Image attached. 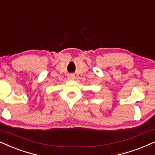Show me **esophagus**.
Segmentation results:
<instances>
[{
  "label": "esophagus",
  "mask_w": 155,
  "mask_h": 155,
  "mask_svg": "<svg viewBox=\"0 0 155 155\" xmlns=\"http://www.w3.org/2000/svg\"><path fill=\"white\" fill-rule=\"evenodd\" d=\"M68 79L70 80H73L75 79V75L73 74H69V75H68Z\"/></svg>",
  "instance_id": "1"
}]
</instances>
